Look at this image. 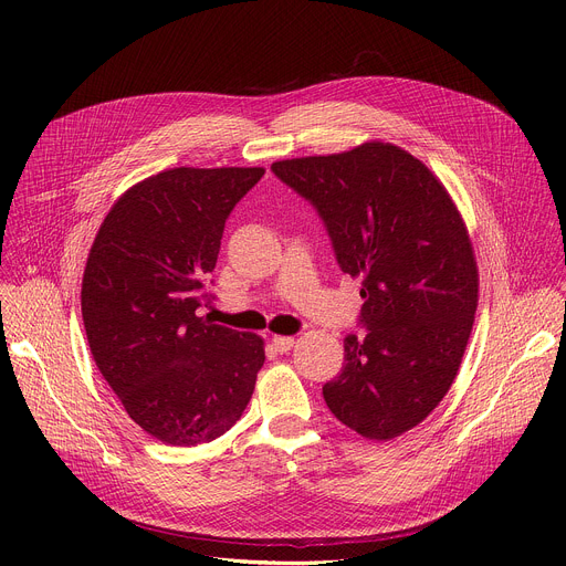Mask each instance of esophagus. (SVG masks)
Returning <instances> with one entry per match:
<instances>
[{
    "label": "esophagus",
    "instance_id": "1",
    "mask_svg": "<svg viewBox=\"0 0 566 566\" xmlns=\"http://www.w3.org/2000/svg\"><path fill=\"white\" fill-rule=\"evenodd\" d=\"M273 347H275V352H280V354H286V352H291V347L295 345V338L293 336H273Z\"/></svg>",
    "mask_w": 566,
    "mask_h": 566
}]
</instances>
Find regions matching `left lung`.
I'll list each match as a JSON object with an SVG mask.
<instances>
[{
  "mask_svg": "<svg viewBox=\"0 0 566 566\" xmlns=\"http://www.w3.org/2000/svg\"><path fill=\"white\" fill-rule=\"evenodd\" d=\"M271 168L317 208L340 269L363 280L367 334L345 338L327 406L365 439L400 437L443 400L470 340L479 269L465 221L441 179L394 143Z\"/></svg>",
  "mask_w": 566,
  "mask_h": 566,
  "instance_id": "left-lung-1",
  "label": "left lung"
}]
</instances>
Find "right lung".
<instances>
[{
  "label": "right lung",
  "mask_w": 566,
  "mask_h": 566,
  "mask_svg": "<svg viewBox=\"0 0 566 566\" xmlns=\"http://www.w3.org/2000/svg\"><path fill=\"white\" fill-rule=\"evenodd\" d=\"M264 168H170L127 188L109 208L83 275L92 356L149 437L199 446L247 410L264 338L201 315L223 223Z\"/></svg>",
  "instance_id": "1"
}]
</instances>
